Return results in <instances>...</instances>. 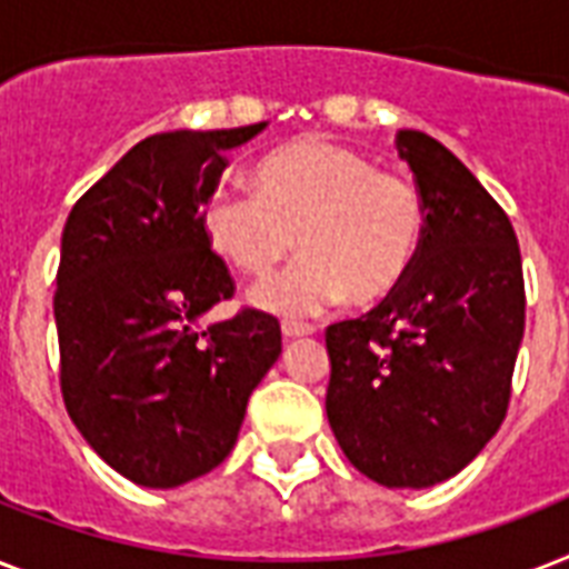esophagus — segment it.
I'll use <instances>...</instances> for the list:
<instances>
[{
	"label": "esophagus",
	"instance_id": "obj_1",
	"mask_svg": "<svg viewBox=\"0 0 569 569\" xmlns=\"http://www.w3.org/2000/svg\"><path fill=\"white\" fill-rule=\"evenodd\" d=\"M283 339H298V337H310L312 328L310 325H301V321H283Z\"/></svg>",
	"mask_w": 569,
	"mask_h": 569
}]
</instances>
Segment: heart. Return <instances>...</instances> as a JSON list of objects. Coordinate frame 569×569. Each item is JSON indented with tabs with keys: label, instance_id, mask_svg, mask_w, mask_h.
<instances>
[{
	"label": "heart",
	"instance_id": "heart-1",
	"mask_svg": "<svg viewBox=\"0 0 569 569\" xmlns=\"http://www.w3.org/2000/svg\"><path fill=\"white\" fill-rule=\"evenodd\" d=\"M257 189L218 191L203 209V230L218 257L253 277L271 271L298 236L301 257L250 289L259 310L307 319L346 292L357 303L378 301L413 266L422 194L360 150L301 138L262 159Z\"/></svg>",
	"mask_w": 569,
	"mask_h": 569
}]
</instances>
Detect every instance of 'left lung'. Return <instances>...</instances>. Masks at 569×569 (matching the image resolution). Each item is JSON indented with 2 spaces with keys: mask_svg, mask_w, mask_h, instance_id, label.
<instances>
[{
  "mask_svg": "<svg viewBox=\"0 0 569 569\" xmlns=\"http://www.w3.org/2000/svg\"><path fill=\"white\" fill-rule=\"evenodd\" d=\"M425 230L407 277L328 328L325 410L339 449L383 487H433L493 440L511 398L526 286L502 206L437 138L401 129Z\"/></svg>",
  "mask_w": 569,
  "mask_h": 569,
  "instance_id": "left-lung-1",
  "label": "left lung"
}]
</instances>
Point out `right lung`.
<instances>
[{
    "label": "right lung",
    "mask_w": 569,
    "mask_h": 569,
    "mask_svg": "<svg viewBox=\"0 0 569 569\" xmlns=\"http://www.w3.org/2000/svg\"><path fill=\"white\" fill-rule=\"evenodd\" d=\"M266 127L144 138L73 206L61 232L56 325L67 413L111 469L141 487L171 490L212 472L283 348L266 312L203 321L232 295L203 206L227 171L223 156Z\"/></svg>",
    "instance_id": "1"
}]
</instances>
